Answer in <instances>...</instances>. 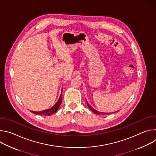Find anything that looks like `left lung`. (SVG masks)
Returning a JSON list of instances; mask_svg holds the SVG:
<instances>
[{
    "instance_id": "8db88e82",
    "label": "left lung",
    "mask_w": 156,
    "mask_h": 156,
    "mask_svg": "<svg viewBox=\"0 0 156 156\" xmlns=\"http://www.w3.org/2000/svg\"><path fill=\"white\" fill-rule=\"evenodd\" d=\"M86 103H87V106H88V107L90 108V110H91L93 112H94L95 114H98V115H108V114H110L111 113H105V112H98V111H97L96 110H95V109H94L90 104H89L88 103H87V101H86Z\"/></svg>"
}]
</instances>
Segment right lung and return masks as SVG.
I'll use <instances>...</instances> for the list:
<instances>
[{
	"mask_svg": "<svg viewBox=\"0 0 156 156\" xmlns=\"http://www.w3.org/2000/svg\"><path fill=\"white\" fill-rule=\"evenodd\" d=\"M62 92H61V94L58 100V101L57 102V103L51 108H49V109H46L42 111H40V112H36V111H31V112L34 114L36 115H45V116H49V115H52L53 114H54L58 110L60 104L62 102Z\"/></svg>",
	"mask_w": 156,
	"mask_h": 156,
	"instance_id": "obj_1",
	"label": "right lung"
}]
</instances>
